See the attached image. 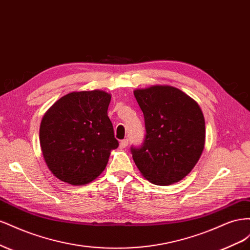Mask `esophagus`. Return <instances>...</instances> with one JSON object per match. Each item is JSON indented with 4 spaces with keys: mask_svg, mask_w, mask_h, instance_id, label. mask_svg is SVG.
Returning <instances> with one entry per match:
<instances>
[{
    "mask_svg": "<svg viewBox=\"0 0 250 250\" xmlns=\"http://www.w3.org/2000/svg\"><path fill=\"white\" fill-rule=\"evenodd\" d=\"M128 146V140H122L120 142V148L121 149H124Z\"/></svg>",
    "mask_w": 250,
    "mask_h": 250,
    "instance_id": "obj_1",
    "label": "esophagus"
}]
</instances>
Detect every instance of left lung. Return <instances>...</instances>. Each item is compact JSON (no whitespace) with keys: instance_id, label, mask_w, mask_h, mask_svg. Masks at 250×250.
I'll return each mask as SVG.
<instances>
[{"instance_id":"left-lung-1","label":"left lung","mask_w":250,"mask_h":250,"mask_svg":"<svg viewBox=\"0 0 250 250\" xmlns=\"http://www.w3.org/2000/svg\"><path fill=\"white\" fill-rule=\"evenodd\" d=\"M145 118L146 137L131 148L142 175L157 186L184 179L198 163L206 144V122L193 98L171 85L134 89Z\"/></svg>"}]
</instances>
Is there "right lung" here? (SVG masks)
Returning a JSON list of instances; mask_svg holds the SVG:
<instances>
[{"label": "right lung", "instance_id": "obj_1", "mask_svg": "<svg viewBox=\"0 0 250 250\" xmlns=\"http://www.w3.org/2000/svg\"><path fill=\"white\" fill-rule=\"evenodd\" d=\"M111 95L101 89L72 92L46 111L40 127L43 160L53 175L72 186L96 179L118 148L107 116Z\"/></svg>", "mask_w": 250, "mask_h": 250}]
</instances>
